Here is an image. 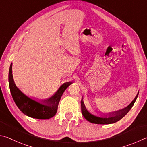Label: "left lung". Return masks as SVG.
I'll use <instances>...</instances> for the list:
<instances>
[{"label":"left lung","mask_w":147,"mask_h":147,"mask_svg":"<svg viewBox=\"0 0 147 147\" xmlns=\"http://www.w3.org/2000/svg\"><path fill=\"white\" fill-rule=\"evenodd\" d=\"M139 92L136 95V96L134 98V100H133L131 103H130L129 106H127V107L125 109H123L121 110H119L118 111L114 112V113H109V115H105L104 117H98L96 116L93 114H90L89 111L87 110L86 107L84 105V101L82 98L81 100V107H82V113L83 116H84V118L86 119L87 121H89L90 123L95 124H101V125H105V124H111L114 123L118 121L119 120L121 119V118L126 115V114L129 113V111L131 109L132 106L134 105L136 100Z\"/></svg>","instance_id":"1"}]
</instances>
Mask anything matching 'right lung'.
I'll use <instances>...</instances> for the list:
<instances>
[{
    "label": "right lung",
    "instance_id": "right-lung-1",
    "mask_svg": "<svg viewBox=\"0 0 147 147\" xmlns=\"http://www.w3.org/2000/svg\"><path fill=\"white\" fill-rule=\"evenodd\" d=\"M8 78L11 94L18 109L26 116L40 119H47L55 115L63 92L72 84L71 82L65 83L49 99L37 102L26 96L16 86L12 74V63L10 65Z\"/></svg>",
    "mask_w": 147,
    "mask_h": 147
}]
</instances>
